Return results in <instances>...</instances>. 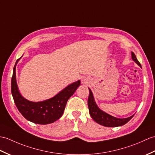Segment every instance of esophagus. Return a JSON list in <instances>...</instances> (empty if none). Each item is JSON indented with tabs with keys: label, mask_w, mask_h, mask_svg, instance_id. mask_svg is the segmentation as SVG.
<instances>
[{
	"label": "esophagus",
	"mask_w": 155,
	"mask_h": 155,
	"mask_svg": "<svg viewBox=\"0 0 155 155\" xmlns=\"http://www.w3.org/2000/svg\"><path fill=\"white\" fill-rule=\"evenodd\" d=\"M88 82V81L86 80V79H83V80H82V83L83 84H86Z\"/></svg>",
	"instance_id": "34e87169"
}]
</instances>
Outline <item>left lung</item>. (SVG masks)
<instances>
[{
  "label": "left lung",
  "instance_id": "8db88e82",
  "mask_svg": "<svg viewBox=\"0 0 155 155\" xmlns=\"http://www.w3.org/2000/svg\"><path fill=\"white\" fill-rule=\"evenodd\" d=\"M132 59L135 62L138 64L139 66L141 67V64L139 62V61L137 59L136 56L134 53H131ZM88 106L89 109V113L92 118L97 123L103 125L105 127H114L124 125L131 120L134 117L132 116L127 118L120 119L117 117H115L110 116L105 112H104L102 110H100L98 107L97 106L94 100V96L92 93L91 89H89V96L88 99Z\"/></svg>",
  "mask_w": 155,
  "mask_h": 155
}]
</instances>
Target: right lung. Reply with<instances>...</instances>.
I'll return each mask as SVG.
<instances>
[{"label": "right lung", "mask_w": 155, "mask_h": 155, "mask_svg": "<svg viewBox=\"0 0 155 155\" xmlns=\"http://www.w3.org/2000/svg\"><path fill=\"white\" fill-rule=\"evenodd\" d=\"M19 59L14 67L11 81V92L18 110L26 120L35 124L45 125L55 121L62 116L68 100L80 86L81 81L68 86L52 98L39 102L28 101L20 94L16 81V65Z\"/></svg>", "instance_id": "obj_1"}]
</instances>
